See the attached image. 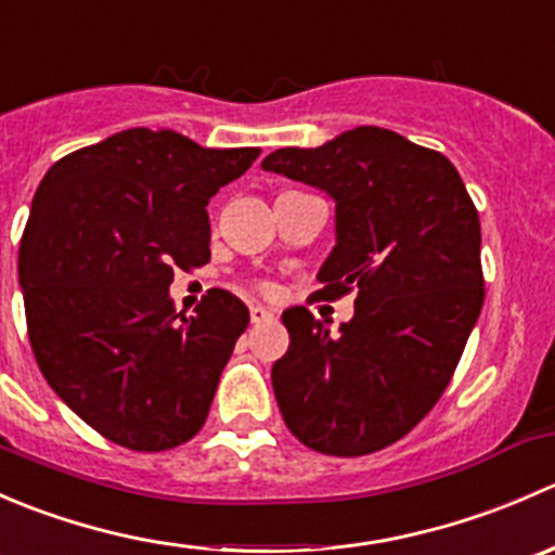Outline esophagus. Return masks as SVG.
<instances>
[{
  "mask_svg": "<svg viewBox=\"0 0 555 555\" xmlns=\"http://www.w3.org/2000/svg\"><path fill=\"white\" fill-rule=\"evenodd\" d=\"M249 319L251 324H262V322H273L276 319V313L271 309H266V306H249Z\"/></svg>",
  "mask_w": 555,
  "mask_h": 555,
  "instance_id": "1",
  "label": "esophagus"
}]
</instances>
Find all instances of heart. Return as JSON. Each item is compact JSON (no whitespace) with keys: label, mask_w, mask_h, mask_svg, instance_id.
<instances>
[{"label":"heart","mask_w":555,"mask_h":555,"mask_svg":"<svg viewBox=\"0 0 555 555\" xmlns=\"http://www.w3.org/2000/svg\"><path fill=\"white\" fill-rule=\"evenodd\" d=\"M260 293L271 295V293H273V284H271V282H260Z\"/></svg>","instance_id":"b5f03b06"}]
</instances>
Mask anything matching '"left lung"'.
<instances>
[{
	"label": "left lung",
	"mask_w": 555,
	"mask_h": 555,
	"mask_svg": "<svg viewBox=\"0 0 555 555\" xmlns=\"http://www.w3.org/2000/svg\"><path fill=\"white\" fill-rule=\"evenodd\" d=\"M262 169L333 195L338 244L319 295L357 293L338 335L304 306L282 313L289 349L271 382L284 424L327 456L382 451L433 411L483 309L478 209L443 153L378 126L276 150Z\"/></svg>",
	"instance_id": "obj_1"
}]
</instances>
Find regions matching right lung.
Segmentation results:
<instances>
[{
  "instance_id": "1",
  "label": "right lung",
  "mask_w": 555,
  "mask_h": 555,
  "mask_svg": "<svg viewBox=\"0 0 555 555\" xmlns=\"http://www.w3.org/2000/svg\"><path fill=\"white\" fill-rule=\"evenodd\" d=\"M257 155L128 128L39 182L18 251L31 351L55 395L122 449H177L209 416L249 309L209 289L184 317L169 284L173 268L209 262L206 206Z\"/></svg>"
}]
</instances>
